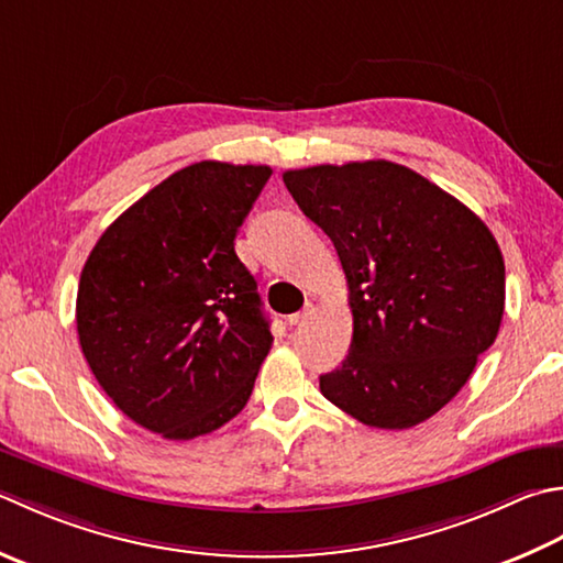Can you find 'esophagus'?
I'll return each mask as SVG.
<instances>
[{
    "label": "esophagus",
    "mask_w": 563,
    "mask_h": 563,
    "mask_svg": "<svg viewBox=\"0 0 563 563\" xmlns=\"http://www.w3.org/2000/svg\"><path fill=\"white\" fill-rule=\"evenodd\" d=\"M312 312H314V305H312V302H307L300 312H295V314H290V317H288V324H290V327H295V324H302L305 319L310 317Z\"/></svg>",
    "instance_id": "1"
}]
</instances>
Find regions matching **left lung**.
<instances>
[{
	"instance_id": "obj_1",
	"label": "left lung",
	"mask_w": 563,
	"mask_h": 563,
	"mask_svg": "<svg viewBox=\"0 0 563 563\" xmlns=\"http://www.w3.org/2000/svg\"><path fill=\"white\" fill-rule=\"evenodd\" d=\"M346 273L354 336L319 390L354 420L407 429L464 388L498 336L505 263L481 217L390 161L285 170Z\"/></svg>"
}]
</instances>
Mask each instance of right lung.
Wrapping results in <instances>:
<instances>
[{
  "label": "right lung",
  "mask_w": 563,
  "mask_h": 563,
  "mask_svg": "<svg viewBox=\"0 0 563 563\" xmlns=\"http://www.w3.org/2000/svg\"><path fill=\"white\" fill-rule=\"evenodd\" d=\"M271 173L187 165L109 224L85 263L75 305L82 354L148 432L202 437L251 398L273 334L234 239Z\"/></svg>",
  "instance_id": "add662e5"
}]
</instances>
